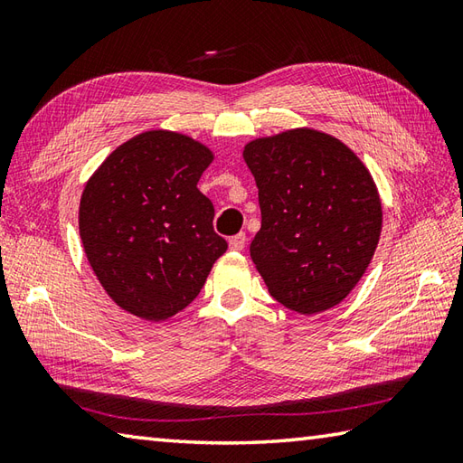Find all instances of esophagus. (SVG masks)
<instances>
[{"mask_svg":"<svg viewBox=\"0 0 463 463\" xmlns=\"http://www.w3.org/2000/svg\"><path fill=\"white\" fill-rule=\"evenodd\" d=\"M244 244H247V234H244V232L234 234V237H231V241H229L231 250H237V252L244 249Z\"/></svg>","mask_w":463,"mask_h":463,"instance_id":"esophagus-1","label":"esophagus"}]
</instances>
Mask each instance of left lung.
<instances>
[{
	"mask_svg": "<svg viewBox=\"0 0 463 463\" xmlns=\"http://www.w3.org/2000/svg\"><path fill=\"white\" fill-rule=\"evenodd\" d=\"M260 231L250 259L274 300L298 314L336 307L364 277L382 232V201L356 153L308 127L250 141Z\"/></svg>",
	"mask_w": 463,
	"mask_h": 463,
	"instance_id": "8db88e82",
	"label": "left lung"
}]
</instances>
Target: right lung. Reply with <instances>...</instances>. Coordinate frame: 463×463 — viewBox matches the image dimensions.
I'll use <instances>...</instances> for the list:
<instances>
[{
	"label": "right lung",
	"mask_w": 463,
	"mask_h": 463,
	"mask_svg": "<svg viewBox=\"0 0 463 463\" xmlns=\"http://www.w3.org/2000/svg\"><path fill=\"white\" fill-rule=\"evenodd\" d=\"M213 151L173 131H145L87 181L80 234L95 277L117 307L163 322L189 307L229 244L196 189Z\"/></svg>",
	"instance_id": "right-lung-1"
}]
</instances>
